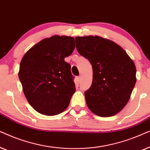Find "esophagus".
I'll return each instance as SVG.
<instances>
[{"mask_svg":"<svg viewBox=\"0 0 150 150\" xmlns=\"http://www.w3.org/2000/svg\"><path fill=\"white\" fill-rule=\"evenodd\" d=\"M81 79H82V76H78V77H77V80H78V81H79V82H81Z\"/></svg>","mask_w":150,"mask_h":150,"instance_id":"obj_1","label":"esophagus"}]
</instances>
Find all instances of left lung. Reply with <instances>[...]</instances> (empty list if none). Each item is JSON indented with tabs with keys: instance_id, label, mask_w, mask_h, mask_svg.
<instances>
[{
	"instance_id": "obj_1",
	"label": "left lung",
	"mask_w": 150,
	"mask_h": 150,
	"mask_svg": "<svg viewBox=\"0 0 150 150\" xmlns=\"http://www.w3.org/2000/svg\"><path fill=\"white\" fill-rule=\"evenodd\" d=\"M79 54L93 68L91 86L85 92L88 108L100 117L121 111L130 99L137 81L134 63L117 44L100 36L76 37Z\"/></svg>"
}]
</instances>
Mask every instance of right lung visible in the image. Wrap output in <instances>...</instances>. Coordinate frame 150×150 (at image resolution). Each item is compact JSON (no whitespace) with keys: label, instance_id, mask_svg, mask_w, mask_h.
I'll use <instances>...</instances> for the list:
<instances>
[{"label":"right lung","instance_id":"1","mask_svg":"<svg viewBox=\"0 0 150 150\" xmlns=\"http://www.w3.org/2000/svg\"><path fill=\"white\" fill-rule=\"evenodd\" d=\"M75 48L72 37L54 35L41 40L22 57L18 72L24 96L36 111L56 115L68 107L76 91L65 58Z\"/></svg>","mask_w":150,"mask_h":150}]
</instances>
